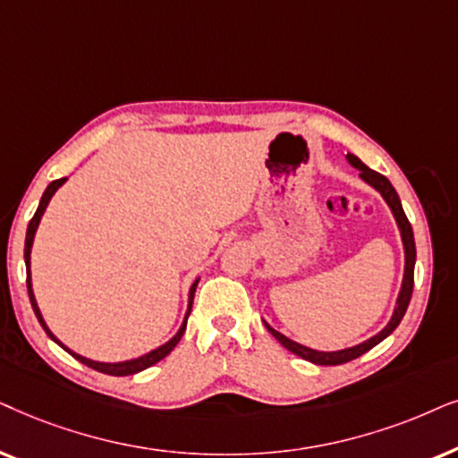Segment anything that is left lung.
Instances as JSON below:
<instances>
[{
	"label": "left lung",
	"mask_w": 458,
	"mask_h": 458,
	"mask_svg": "<svg viewBox=\"0 0 458 458\" xmlns=\"http://www.w3.org/2000/svg\"><path fill=\"white\" fill-rule=\"evenodd\" d=\"M347 161H350L356 169H360V178L364 182H369V184L373 186V188H377V191L383 194V199L387 200L389 209L394 211L395 222H398V225H400L402 241H404V253H406L404 283H402V291H400V297H398V306H395V310H394V316H392V320H389V325L383 328L379 335H375V337H370L369 341H364V344L356 345V347H347V350H339V352H316V350H310V347H306V345L295 344V341H291L289 337H284L283 333L274 331L270 325H266L267 331H270L274 337H276L280 344L286 347V350L293 352V353H297V356L303 358V360L320 364V367H335V364H345V362H350V360H356V358H360L362 353H367L369 350H373L377 344H381V341L386 339L387 335H392L395 331V327L400 325V320L404 318L406 308H408V303H411V297H412V286H414V259H417V249H414L412 225H411V222H408L404 209H402L398 192H395V188L392 186V182H389L386 175L373 172V169L364 165V163L358 157L347 155Z\"/></svg>",
	"instance_id": "obj_1"
}]
</instances>
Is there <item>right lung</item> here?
Here are the masks:
<instances>
[{
	"label": "right lung",
	"instance_id": "add662e5",
	"mask_svg": "<svg viewBox=\"0 0 458 458\" xmlns=\"http://www.w3.org/2000/svg\"><path fill=\"white\" fill-rule=\"evenodd\" d=\"M66 182V178H60V180H54L50 186L46 188V192H44V197H41V200H39V207H38V211H35V216L30 217V222H29V228H27V239H24V264H27V289H29V300H30V306H33V312H35V316H38V320H39V325L44 327V331L47 333V337L50 339H54L56 341L58 345H63L60 344V341L54 337L52 335V331L50 328L46 327V322H44V318H41V312H39V308H38V301H35V295H33V289H30V247H33V236H35V230H38V225H39V219H41V216H44V211H46V207H47V203H50V199H52V194L58 191L60 186H63ZM199 283V280H197ZM197 283H194L192 286H191V301H188V312H186V318H184V325L180 327V331H178V335H175V337L172 339V341H167L165 345H161V347H157V350H152L150 353H146V356H142V358H136V360H127V362H117V364H106V362H94V360H88V358H83V356H79V353H75V352H71L69 347H64L66 352L71 353L72 358H77L79 362H83L85 367H89V369H94V370H98V373H105V375H113V377H125V375H133V373H140V370H144V369H148V367H152V364H157L158 360H163V358L167 356L169 352L174 350L175 345H178V341L182 339V335H184V331H186V320H188V316H191V308H192V300H194V291H197Z\"/></svg>",
	"mask_w": 458,
	"mask_h": 458
}]
</instances>
